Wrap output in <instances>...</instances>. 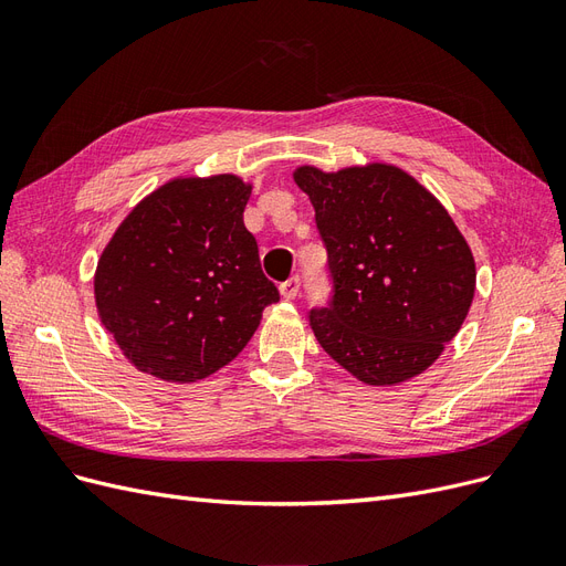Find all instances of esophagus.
I'll return each mask as SVG.
<instances>
[{"mask_svg":"<svg viewBox=\"0 0 566 566\" xmlns=\"http://www.w3.org/2000/svg\"><path fill=\"white\" fill-rule=\"evenodd\" d=\"M300 285H302L300 276L287 279L285 283H281V295H283L285 300H295V297L300 295Z\"/></svg>","mask_w":566,"mask_h":566,"instance_id":"obj_1","label":"esophagus"}]
</instances>
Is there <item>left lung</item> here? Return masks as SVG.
I'll list each match as a JSON object with an SVG mask.
<instances>
[{
    "instance_id": "obj_1",
    "label": "left lung",
    "mask_w": 566,
    "mask_h": 566,
    "mask_svg": "<svg viewBox=\"0 0 566 566\" xmlns=\"http://www.w3.org/2000/svg\"><path fill=\"white\" fill-rule=\"evenodd\" d=\"M293 177L328 250L333 297L310 312L318 345L366 385L416 378L470 312L476 269L468 241L447 208L394 165H304Z\"/></svg>"
}]
</instances>
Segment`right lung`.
<instances>
[{
	"label": "right lung",
	"instance_id": "obj_1",
	"mask_svg": "<svg viewBox=\"0 0 566 566\" xmlns=\"http://www.w3.org/2000/svg\"><path fill=\"white\" fill-rule=\"evenodd\" d=\"M252 186L235 175L172 179L125 217L101 252L94 297L129 364L196 382L243 352L279 302L243 224Z\"/></svg>",
	"mask_w": 566,
	"mask_h": 566
}]
</instances>
